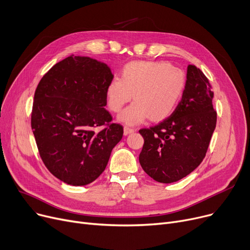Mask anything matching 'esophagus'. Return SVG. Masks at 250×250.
Here are the masks:
<instances>
[{
    "mask_svg": "<svg viewBox=\"0 0 250 250\" xmlns=\"http://www.w3.org/2000/svg\"><path fill=\"white\" fill-rule=\"evenodd\" d=\"M124 130H125V135H128V134L134 133V132H135V128L129 127V126H125V127H124Z\"/></svg>",
    "mask_w": 250,
    "mask_h": 250,
    "instance_id": "obj_1",
    "label": "esophagus"
}]
</instances>
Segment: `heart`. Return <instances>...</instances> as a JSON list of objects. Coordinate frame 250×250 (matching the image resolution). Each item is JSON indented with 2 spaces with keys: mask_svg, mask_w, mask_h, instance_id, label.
<instances>
[{
  "mask_svg": "<svg viewBox=\"0 0 250 250\" xmlns=\"http://www.w3.org/2000/svg\"><path fill=\"white\" fill-rule=\"evenodd\" d=\"M187 86L181 69L166 62L137 61L123 68L122 78L113 77L106 86V100L111 111L118 112L128 101H135L118 116L127 125H137L149 117L162 121L178 105Z\"/></svg>",
  "mask_w": 250,
  "mask_h": 250,
  "instance_id": "heart-1",
  "label": "heart"
}]
</instances>
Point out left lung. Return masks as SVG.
Here are the masks:
<instances>
[{
  "mask_svg": "<svg viewBox=\"0 0 250 250\" xmlns=\"http://www.w3.org/2000/svg\"><path fill=\"white\" fill-rule=\"evenodd\" d=\"M213 97L208 78L188 64L185 93L172 114L139 130L145 141L140 164L151 178L161 183L175 182L202 163L217 123Z\"/></svg>",
  "mask_w": 250,
  "mask_h": 250,
  "instance_id": "left-lung-1",
  "label": "left lung"
}]
</instances>
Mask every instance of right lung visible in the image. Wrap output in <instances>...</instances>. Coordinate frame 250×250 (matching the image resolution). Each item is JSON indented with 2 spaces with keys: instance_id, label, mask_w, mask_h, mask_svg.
Returning a JSON list of instances; mask_svg holds the SVG:
<instances>
[{
  "instance_id": "1",
  "label": "right lung",
  "mask_w": 250,
  "mask_h": 250,
  "mask_svg": "<svg viewBox=\"0 0 250 250\" xmlns=\"http://www.w3.org/2000/svg\"><path fill=\"white\" fill-rule=\"evenodd\" d=\"M112 78L105 63L72 55L37 85L31 112L37 149L48 171L68 185L86 186L98 178L123 138V125L111 123L104 108Z\"/></svg>"
}]
</instances>
